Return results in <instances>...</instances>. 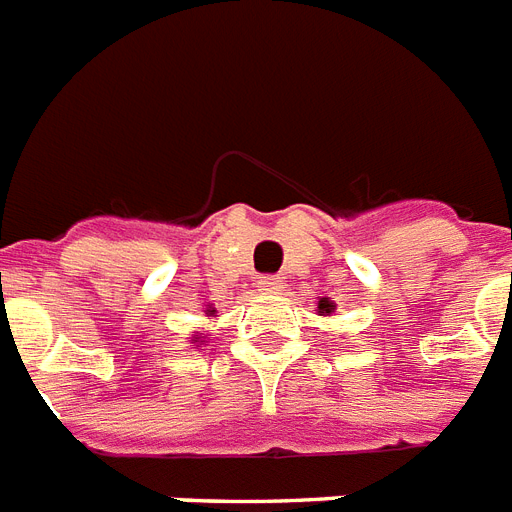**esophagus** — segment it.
I'll use <instances>...</instances> for the list:
<instances>
[{
  "label": "esophagus",
  "instance_id": "34e87169",
  "mask_svg": "<svg viewBox=\"0 0 512 512\" xmlns=\"http://www.w3.org/2000/svg\"><path fill=\"white\" fill-rule=\"evenodd\" d=\"M257 289H260L263 295H279L281 289H284V284H281V279H276V276H263V279H257Z\"/></svg>",
  "mask_w": 512,
  "mask_h": 512
}]
</instances>
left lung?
Wrapping results in <instances>:
<instances>
[{"mask_svg":"<svg viewBox=\"0 0 512 512\" xmlns=\"http://www.w3.org/2000/svg\"><path fill=\"white\" fill-rule=\"evenodd\" d=\"M335 308L337 305L332 303L329 297H321L319 300V316H332V313H335Z\"/></svg>","mask_w":512,"mask_h":512,"instance_id":"left-lung-1","label":"left lung"}]
</instances>
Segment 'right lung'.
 Listing matches in <instances>:
<instances>
[{"instance_id":"right-lung-1","label":"right lung","mask_w":512,"mask_h":512,"mask_svg":"<svg viewBox=\"0 0 512 512\" xmlns=\"http://www.w3.org/2000/svg\"><path fill=\"white\" fill-rule=\"evenodd\" d=\"M204 313H207V316H215V308H212V305H207V311H204ZM188 340H191L193 342V345H196V348H201V345H207V335H204V332H193V335L191 337H188Z\"/></svg>"}]
</instances>
